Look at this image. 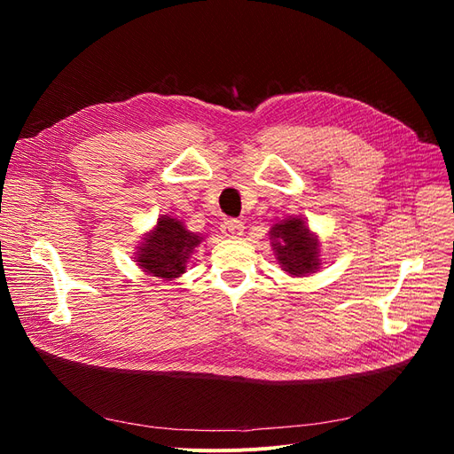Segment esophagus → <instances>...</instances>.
<instances>
[{
    "label": "esophagus",
    "instance_id": "1",
    "mask_svg": "<svg viewBox=\"0 0 454 454\" xmlns=\"http://www.w3.org/2000/svg\"><path fill=\"white\" fill-rule=\"evenodd\" d=\"M244 225L239 219H225L222 223V235L227 239H239L242 235Z\"/></svg>",
    "mask_w": 454,
    "mask_h": 454
}]
</instances>
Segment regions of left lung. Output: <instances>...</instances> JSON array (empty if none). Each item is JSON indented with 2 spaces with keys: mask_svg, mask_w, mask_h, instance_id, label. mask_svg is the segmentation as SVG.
<instances>
[{
  "mask_svg": "<svg viewBox=\"0 0 454 454\" xmlns=\"http://www.w3.org/2000/svg\"><path fill=\"white\" fill-rule=\"evenodd\" d=\"M272 250L292 277H305L320 265V248L309 225L301 217H287L270 229Z\"/></svg>",
  "mask_w": 454,
  "mask_h": 454,
  "instance_id": "left-lung-1",
  "label": "left lung"
}]
</instances>
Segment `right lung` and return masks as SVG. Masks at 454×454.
I'll return each instance as SVG.
<instances>
[{
    "label": "right lung",
    "instance_id": "1",
    "mask_svg": "<svg viewBox=\"0 0 454 454\" xmlns=\"http://www.w3.org/2000/svg\"><path fill=\"white\" fill-rule=\"evenodd\" d=\"M197 244H200V237L187 231L180 219L162 215L144 239L136 261L151 277L172 280L185 272L187 259Z\"/></svg>",
    "mask_w": 454,
    "mask_h": 454
}]
</instances>
